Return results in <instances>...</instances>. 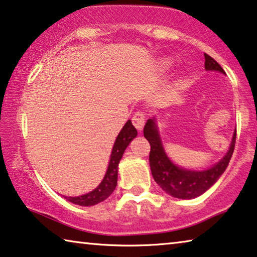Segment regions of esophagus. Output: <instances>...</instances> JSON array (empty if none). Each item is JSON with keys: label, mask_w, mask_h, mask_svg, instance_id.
<instances>
[{"label": "esophagus", "mask_w": 257, "mask_h": 257, "mask_svg": "<svg viewBox=\"0 0 257 257\" xmlns=\"http://www.w3.org/2000/svg\"><path fill=\"white\" fill-rule=\"evenodd\" d=\"M133 124L135 125L137 130H142L145 123V113L143 111H136L133 115Z\"/></svg>", "instance_id": "esophagus-1"}]
</instances>
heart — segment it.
Masks as SVG:
<instances>
[{
    "instance_id": "b5f03b06",
    "label": "heart",
    "mask_w": 257,
    "mask_h": 257,
    "mask_svg": "<svg viewBox=\"0 0 257 257\" xmlns=\"http://www.w3.org/2000/svg\"><path fill=\"white\" fill-rule=\"evenodd\" d=\"M162 65H164L165 68H168L170 66V62H169V60H165L164 64H162Z\"/></svg>"
}]
</instances>
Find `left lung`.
Masks as SVG:
<instances>
[{
    "label": "left lung",
    "mask_w": 257,
    "mask_h": 257,
    "mask_svg": "<svg viewBox=\"0 0 257 257\" xmlns=\"http://www.w3.org/2000/svg\"><path fill=\"white\" fill-rule=\"evenodd\" d=\"M205 68L207 71H218L224 73L221 65L207 54H205ZM144 136L151 145L150 167L154 181L166 193L173 195L175 198L192 199L206 192L226 169L234 150L237 132L233 134L230 150L226 156L218 164L209 169L203 170V172H192V170L180 168L167 158L160 137L158 135L156 123L152 119H149L146 122Z\"/></svg>",
    "instance_id": "8db88e82"
}]
</instances>
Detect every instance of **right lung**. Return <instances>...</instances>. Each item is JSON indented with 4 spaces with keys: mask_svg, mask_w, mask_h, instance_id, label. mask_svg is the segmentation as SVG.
Instances as JSON below:
<instances>
[{
    "mask_svg": "<svg viewBox=\"0 0 257 257\" xmlns=\"http://www.w3.org/2000/svg\"><path fill=\"white\" fill-rule=\"evenodd\" d=\"M136 136L137 130L133 125L132 121L128 120L127 123L124 124V127L122 128L120 134L116 137V141L112 150L107 172L105 174L104 180L101 181L98 187H96L95 190L87 194L80 195V197H65V199L80 206H93L107 199L112 194L113 191L115 190L117 184V166H119L122 154H123L124 150L127 149L130 142L133 141V138H135Z\"/></svg>",
    "mask_w": 257,
    "mask_h": 257,
    "instance_id": "right-lung-1",
    "label": "right lung"
}]
</instances>
